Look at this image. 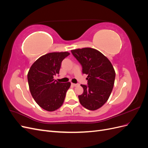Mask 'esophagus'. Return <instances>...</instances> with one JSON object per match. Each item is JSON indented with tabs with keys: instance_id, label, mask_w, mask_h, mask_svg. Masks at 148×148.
I'll use <instances>...</instances> for the list:
<instances>
[{
	"instance_id": "34e87169",
	"label": "esophagus",
	"mask_w": 148,
	"mask_h": 148,
	"mask_svg": "<svg viewBox=\"0 0 148 148\" xmlns=\"http://www.w3.org/2000/svg\"><path fill=\"white\" fill-rule=\"evenodd\" d=\"M71 84H72L73 86H77L79 85V84H75V83H71Z\"/></svg>"
}]
</instances>
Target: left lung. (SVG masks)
Here are the masks:
<instances>
[{
    "mask_svg": "<svg viewBox=\"0 0 148 148\" xmlns=\"http://www.w3.org/2000/svg\"><path fill=\"white\" fill-rule=\"evenodd\" d=\"M88 75V85L81 84L83 93L79 95L80 104L85 108L95 110L108 100L114 87L115 72L110 60L99 51L90 47L71 51Z\"/></svg>",
    "mask_w": 148,
    "mask_h": 148,
    "instance_id": "8db88e82",
    "label": "left lung"
}]
</instances>
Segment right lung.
Instances as JSON below:
<instances>
[{
	"mask_svg": "<svg viewBox=\"0 0 148 148\" xmlns=\"http://www.w3.org/2000/svg\"><path fill=\"white\" fill-rule=\"evenodd\" d=\"M69 55L68 52L48 53L36 60L29 70L30 92L37 104L47 111L60 108L71 85L70 82L60 83L53 79L59 73L62 60Z\"/></svg>",
	"mask_w": 148,
	"mask_h": 148,
	"instance_id": "right-lung-1",
	"label": "right lung"
}]
</instances>
